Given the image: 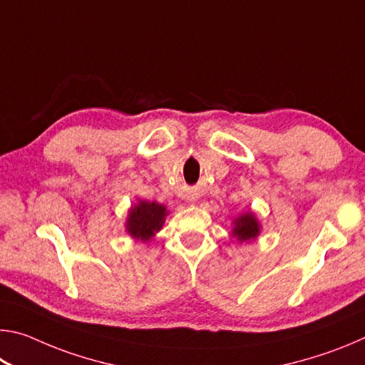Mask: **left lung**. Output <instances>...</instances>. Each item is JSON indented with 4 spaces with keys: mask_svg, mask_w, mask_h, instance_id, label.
Masks as SVG:
<instances>
[{
    "mask_svg": "<svg viewBox=\"0 0 365 365\" xmlns=\"http://www.w3.org/2000/svg\"><path fill=\"white\" fill-rule=\"evenodd\" d=\"M259 233V224L252 214H245L242 217L235 220L233 235L240 242H248L251 238H256Z\"/></svg>",
    "mask_w": 365,
    "mask_h": 365,
    "instance_id": "obj_1",
    "label": "left lung"
}]
</instances>
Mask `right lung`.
Here are the masks:
<instances>
[{"mask_svg": "<svg viewBox=\"0 0 365 365\" xmlns=\"http://www.w3.org/2000/svg\"><path fill=\"white\" fill-rule=\"evenodd\" d=\"M165 207L158 202L140 201L137 207H133L127 220V230L133 238H138L141 242L150 240L154 232L160 230L165 217Z\"/></svg>", "mask_w": 365, "mask_h": 365, "instance_id": "obj_1", "label": "right lung"}]
</instances>
